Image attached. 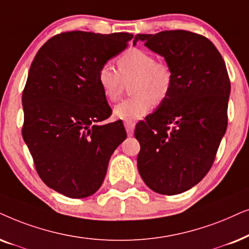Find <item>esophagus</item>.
Masks as SVG:
<instances>
[{
    "label": "esophagus",
    "mask_w": 249,
    "mask_h": 249,
    "mask_svg": "<svg viewBox=\"0 0 249 249\" xmlns=\"http://www.w3.org/2000/svg\"><path fill=\"white\" fill-rule=\"evenodd\" d=\"M124 125H125V128H126V132H127V135L128 137H132L134 133V128H135V124L133 122L131 121H125L124 122Z\"/></svg>",
    "instance_id": "1"
}]
</instances>
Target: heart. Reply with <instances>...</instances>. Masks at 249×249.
<instances>
[{
  "label": "heart",
  "instance_id": "b5f03b06",
  "mask_svg": "<svg viewBox=\"0 0 249 249\" xmlns=\"http://www.w3.org/2000/svg\"><path fill=\"white\" fill-rule=\"evenodd\" d=\"M118 71L110 64L102 65L98 71V82L105 97L116 101L125 82L131 83V98L114 107L119 119L134 121L144 117L154 105L166 100L173 86V71L166 61L156 60L151 52L140 48H130L117 59Z\"/></svg>",
  "mask_w": 249,
  "mask_h": 249
}]
</instances>
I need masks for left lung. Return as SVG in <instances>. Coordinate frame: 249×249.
<instances>
[{
    "label": "left lung",
    "instance_id": "left-lung-1",
    "mask_svg": "<svg viewBox=\"0 0 249 249\" xmlns=\"http://www.w3.org/2000/svg\"><path fill=\"white\" fill-rule=\"evenodd\" d=\"M138 41L173 71V86L157 110L139 122L138 170L151 190L178 195L211 170L228 126L230 79L221 53L210 39L188 31L138 34Z\"/></svg>",
    "mask_w": 249,
    "mask_h": 249
}]
</instances>
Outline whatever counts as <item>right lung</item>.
Segmentation results:
<instances>
[{
    "instance_id": "right-lung-1",
    "label": "right lung",
    "mask_w": 249,
    "mask_h": 249,
    "mask_svg": "<svg viewBox=\"0 0 249 249\" xmlns=\"http://www.w3.org/2000/svg\"><path fill=\"white\" fill-rule=\"evenodd\" d=\"M132 38L128 33H61L32 62L22 92V138L39 178L64 196L98 191L112 152L126 139L122 122L95 124L111 115L98 71Z\"/></svg>"
}]
</instances>
